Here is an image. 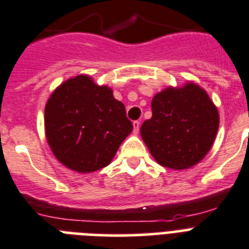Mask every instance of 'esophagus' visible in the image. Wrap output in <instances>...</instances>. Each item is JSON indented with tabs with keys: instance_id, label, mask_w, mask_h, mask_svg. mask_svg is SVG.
I'll use <instances>...</instances> for the list:
<instances>
[{
	"instance_id": "1",
	"label": "esophagus",
	"mask_w": 249,
	"mask_h": 249,
	"mask_svg": "<svg viewBox=\"0 0 249 249\" xmlns=\"http://www.w3.org/2000/svg\"><path fill=\"white\" fill-rule=\"evenodd\" d=\"M139 126H141V123H139L138 120L133 121V128H134V133H135V134H138Z\"/></svg>"
}]
</instances>
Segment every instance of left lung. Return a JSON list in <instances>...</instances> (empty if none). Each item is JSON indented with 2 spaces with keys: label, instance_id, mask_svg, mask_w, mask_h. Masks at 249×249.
I'll list each match as a JSON object with an SVG mask.
<instances>
[{
  "label": "left lung",
  "instance_id": "obj_1",
  "mask_svg": "<svg viewBox=\"0 0 249 249\" xmlns=\"http://www.w3.org/2000/svg\"><path fill=\"white\" fill-rule=\"evenodd\" d=\"M152 118L141 135L157 162L181 170L199 162L219 129V112L205 90L193 83L167 88L152 100Z\"/></svg>",
  "mask_w": 249,
  "mask_h": 249
}]
</instances>
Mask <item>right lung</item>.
Wrapping results in <instances>:
<instances>
[{"label": "right lung", "instance_id": "right-lung-1", "mask_svg": "<svg viewBox=\"0 0 249 249\" xmlns=\"http://www.w3.org/2000/svg\"><path fill=\"white\" fill-rule=\"evenodd\" d=\"M44 126L56 159L79 173L107 166L133 130L124 104L86 75L69 79L52 93Z\"/></svg>", "mask_w": 249, "mask_h": 249}]
</instances>
